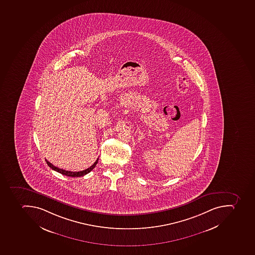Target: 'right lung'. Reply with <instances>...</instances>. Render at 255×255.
Masks as SVG:
<instances>
[{
  "mask_svg": "<svg viewBox=\"0 0 255 255\" xmlns=\"http://www.w3.org/2000/svg\"><path fill=\"white\" fill-rule=\"evenodd\" d=\"M46 161V163L49 165V167L53 169V170H55V171L58 172V173H61V174H63V175L68 176V177H82V176L86 175L87 173H90V171H92L94 168L96 166L97 164H98V158L97 159L96 161L94 162L93 165L90 166V167L88 168V169H85V170H82V171H78V172H74V171H68V170H65L63 169H60V168L56 167L55 165H53V164L50 163L49 161H48L47 160H45Z\"/></svg>",
  "mask_w": 255,
  "mask_h": 255,
  "instance_id": "add662e5",
  "label": "right lung"
}]
</instances>
